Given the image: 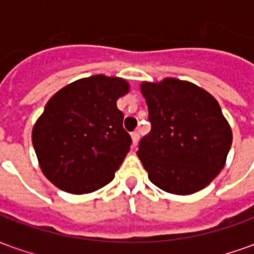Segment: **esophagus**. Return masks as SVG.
<instances>
[{"label":"esophagus","instance_id":"34e87169","mask_svg":"<svg viewBox=\"0 0 254 254\" xmlns=\"http://www.w3.org/2000/svg\"><path fill=\"white\" fill-rule=\"evenodd\" d=\"M138 140H140V133H138V132H133L132 133V141H133V144L136 145V144L138 143Z\"/></svg>","mask_w":254,"mask_h":254}]
</instances>
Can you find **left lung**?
Returning <instances> with one entry per match:
<instances>
[{
  "label": "left lung",
  "mask_w": 254,
  "mask_h": 254,
  "mask_svg": "<svg viewBox=\"0 0 254 254\" xmlns=\"http://www.w3.org/2000/svg\"><path fill=\"white\" fill-rule=\"evenodd\" d=\"M151 132L137 155L149 181L174 194L201 190L224 167L233 133L218 100L189 81L141 84Z\"/></svg>",
  "instance_id": "8db88e82"
}]
</instances>
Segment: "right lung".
<instances>
[{
  "label": "right lung",
  "mask_w": 254,
  "mask_h": 254,
  "mask_svg": "<svg viewBox=\"0 0 254 254\" xmlns=\"http://www.w3.org/2000/svg\"><path fill=\"white\" fill-rule=\"evenodd\" d=\"M127 91V80L96 74L67 84L47 102L32 144L49 181L83 194L114 178L132 144L117 107Z\"/></svg>",
  "instance_id": "add662e5"
}]
</instances>
